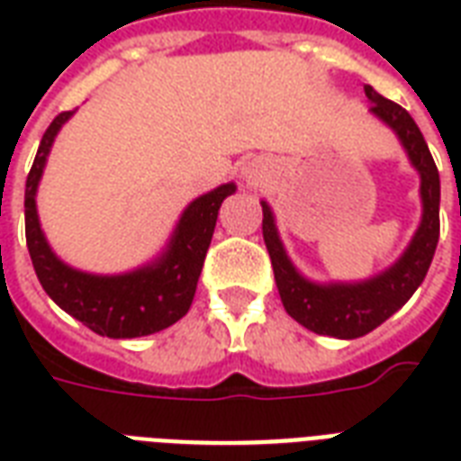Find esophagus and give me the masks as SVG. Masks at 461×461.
Instances as JSON below:
<instances>
[{"label": "esophagus", "mask_w": 461, "mask_h": 461, "mask_svg": "<svg viewBox=\"0 0 461 461\" xmlns=\"http://www.w3.org/2000/svg\"><path fill=\"white\" fill-rule=\"evenodd\" d=\"M244 176L249 184H256V181H258V169H256V167H251V169H246Z\"/></svg>", "instance_id": "obj_1"}]
</instances>
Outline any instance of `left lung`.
Wrapping results in <instances>:
<instances>
[{
    "label": "left lung",
    "mask_w": 461,
    "mask_h": 461,
    "mask_svg": "<svg viewBox=\"0 0 461 461\" xmlns=\"http://www.w3.org/2000/svg\"><path fill=\"white\" fill-rule=\"evenodd\" d=\"M366 97L371 100L373 114L397 133L411 165L421 174L423 217L411 244L402 253V258L371 280L351 282V285L308 282L296 273V267L287 258L270 205L266 201L260 203L263 205V239L273 260L275 282L280 289L285 311L311 332L337 337V339H357V337L368 335L394 311H400L429 273L438 237H440V174L423 140V133L419 131V126L404 107L375 93L371 86H366Z\"/></svg>",
    "instance_id": "left-lung-1"
}]
</instances>
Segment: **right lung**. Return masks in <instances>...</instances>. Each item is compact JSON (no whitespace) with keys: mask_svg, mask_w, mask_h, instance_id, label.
Listing matches in <instances>:
<instances>
[{"mask_svg":"<svg viewBox=\"0 0 461 461\" xmlns=\"http://www.w3.org/2000/svg\"><path fill=\"white\" fill-rule=\"evenodd\" d=\"M74 112H61L47 126L38 155L25 179V244L40 285L50 299L76 321L103 337L129 339L153 335L184 318L191 308L203 260L215 231L217 212L234 184L195 198L181 215L165 253L155 263L124 275H90L61 263L40 230L35 191L45 169L54 136Z\"/></svg>","mask_w":461,"mask_h":461,"instance_id":"obj_1","label":"right lung"}]
</instances>
